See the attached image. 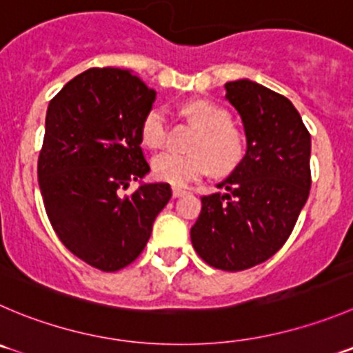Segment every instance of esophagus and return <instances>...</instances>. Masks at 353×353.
Segmentation results:
<instances>
[{"label":"esophagus","instance_id":"esophagus-1","mask_svg":"<svg viewBox=\"0 0 353 353\" xmlns=\"http://www.w3.org/2000/svg\"><path fill=\"white\" fill-rule=\"evenodd\" d=\"M187 190L182 189V187H173V197H182L185 196Z\"/></svg>","mask_w":353,"mask_h":353}]
</instances>
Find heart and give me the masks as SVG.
<instances>
[{"label":"heart","mask_w":353,"mask_h":353,"mask_svg":"<svg viewBox=\"0 0 353 353\" xmlns=\"http://www.w3.org/2000/svg\"><path fill=\"white\" fill-rule=\"evenodd\" d=\"M183 114L199 128L192 143V154L164 152L152 161V174L171 185H187L208 174L213 168L218 174L236 170L243 161L246 145L239 130L230 124L229 112L210 100H190ZM142 142L149 149H161L168 139L166 110L154 105L147 110L140 128Z\"/></svg>","instance_id":"obj_1"}]
</instances>
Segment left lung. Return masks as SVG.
<instances>
[{
	"label": "left lung",
	"instance_id": "left-lung-1",
	"mask_svg": "<svg viewBox=\"0 0 353 353\" xmlns=\"http://www.w3.org/2000/svg\"><path fill=\"white\" fill-rule=\"evenodd\" d=\"M225 90L243 119L248 150L218 183L227 192L201 197L190 241L208 265L239 272L268 260L293 232L312 185L310 133L284 95L250 79Z\"/></svg>",
	"mask_w": 353,
	"mask_h": 353
}]
</instances>
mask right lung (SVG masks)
<instances>
[{
	"mask_svg": "<svg viewBox=\"0 0 353 353\" xmlns=\"http://www.w3.org/2000/svg\"><path fill=\"white\" fill-rule=\"evenodd\" d=\"M156 92L130 70L93 67L52 100L38 157L46 214L60 243L79 260L116 272L139 258L168 204V183H130L149 173L142 119Z\"/></svg>",
	"mask_w": 353,
	"mask_h": 353,
	"instance_id": "1",
	"label": "right lung"
}]
</instances>
